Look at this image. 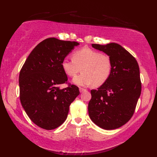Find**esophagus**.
Listing matches in <instances>:
<instances>
[{
    "label": "esophagus",
    "mask_w": 157,
    "mask_h": 157,
    "mask_svg": "<svg viewBox=\"0 0 157 157\" xmlns=\"http://www.w3.org/2000/svg\"><path fill=\"white\" fill-rule=\"evenodd\" d=\"M79 92H83L86 91V90L84 89V88H79Z\"/></svg>",
    "instance_id": "obj_1"
}]
</instances>
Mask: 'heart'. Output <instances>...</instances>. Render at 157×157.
Wrapping results in <instances>:
<instances>
[{
  "label": "heart",
  "mask_w": 157,
  "mask_h": 157,
  "mask_svg": "<svg viewBox=\"0 0 157 157\" xmlns=\"http://www.w3.org/2000/svg\"><path fill=\"white\" fill-rule=\"evenodd\" d=\"M72 56L73 59L63 60L61 65L64 72L71 78L75 77L82 70L81 74L73 79L75 84L88 86L93 84L95 87H98L105 84L111 76L113 63L107 55L84 48L73 52Z\"/></svg>",
  "instance_id": "heart-1"
}]
</instances>
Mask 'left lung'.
Instances as JSON below:
<instances>
[{
    "label": "left lung",
    "mask_w": 157,
    "mask_h": 157,
    "mask_svg": "<svg viewBox=\"0 0 157 157\" xmlns=\"http://www.w3.org/2000/svg\"><path fill=\"white\" fill-rule=\"evenodd\" d=\"M92 46L111 57L113 69L105 84L91 90L89 116L100 128L115 129L134 115L142 89L139 66L134 56L117 43Z\"/></svg>",
    "instance_id": "left-lung-1"
}]
</instances>
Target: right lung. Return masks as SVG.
I'll use <instances>...</instances> for the list:
<instances>
[{"label": "right lung", "mask_w": 157, "mask_h": 157, "mask_svg": "<svg viewBox=\"0 0 157 157\" xmlns=\"http://www.w3.org/2000/svg\"><path fill=\"white\" fill-rule=\"evenodd\" d=\"M78 44L55 38L45 39L33 49L20 71V101L29 119L40 128L51 130L63 124L70 105L79 94L75 85L60 88L67 82L62 61Z\"/></svg>", "instance_id": "right-lung-1"}]
</instances>
